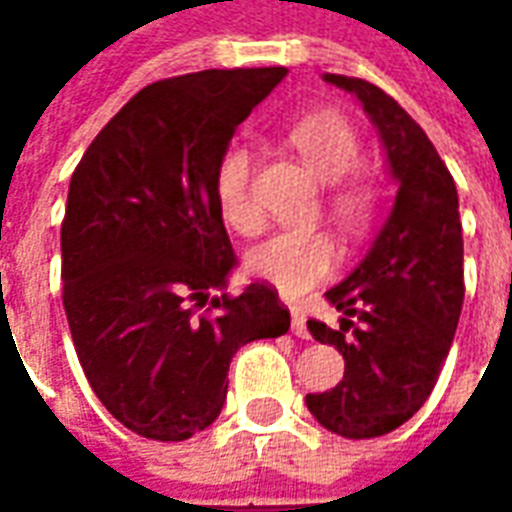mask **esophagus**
Listing matches in <instances>:
<instances>
[{
	"instance_id": "34e87169",
	"label": "esophagus",
	"mask_w": 512,
	"mask_h": 512,
	"mask_svg": "<svg viewBox=\"0 0 512 512\" xmlns=\"http://www.w3.org/2000/svg\"><path fill=\"white\" fill-rule=\"evenodd\" d=\"M290 329H293V334L296 337H310V332H307V315H304V310L301 307H290Z\"/></svg>"
}]
</instances>
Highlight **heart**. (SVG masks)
Returning a JSON list of instances; mask_svg holds the SVG:
<instances>
[{"label": "heart", "mask_w": 512, "mask_h": 512, "mask_svg": "<svg viewBox=\"0 0 512 512\" xmlns=\"http://www.w3.org/2000/svg\"><path fill=\"white\" fill-rule=\"evenodd\" d=\"M290 145L299 150L312 175L326 183L329 213L348 230H359L376 208V183L356 172L359 136L337 112H315L296 120L288 131ZM255 164L241 145L227 147L216 164V200L222 216L238 233L252 235L263 227V211L252 194ZM249 266L288 296H299L337 268V246L318 230H282L255 246Z\"/></svg>", "instance_id": "b5f03b06"}]
</instances>
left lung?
<instances>
[{
	"label": "left lung",
	"mask_w": 512,
	"mask_h": 512,
	"mask_svg": "<svg viewBox=\"0 0 512 512\" xmlns=\"http://www.w3.org/2000/svg\"><path fill=\"white\" fill-rule=\"evenodd\" d=\"M323 79L362 101L397 197L365 260L326 290L343 312L340 326L307 321L312 337L345 359L343 381L307 395V408L337 436L376 439L425 406L450 354L463 304L458 191L428 134L392 95L354 76Z\"/></svg>",
	"instance_id": "8db88e82"
}]
</instances>
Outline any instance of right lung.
Returning <instances> with one entry per match:
<instances>
[{
	"label": "right lung",
	"mask_w": 512,
	"mask_h": 512,
	"mask_svg": "<svg viewBox=\"0 0 512 512\" xmlns=\"http://www.w3.org/2000/svg\"><path fill=\"white\" fill-rule=\"evenodd\" d=\"M285 73L213 68L147 84L73 172L60 235L73 345L106 411L145 439L208 428L235 351L290 329L266 282L211 299L235 268L216 164Z\"/></svg>",
	"instance_id": "1"
}]
</instances>
